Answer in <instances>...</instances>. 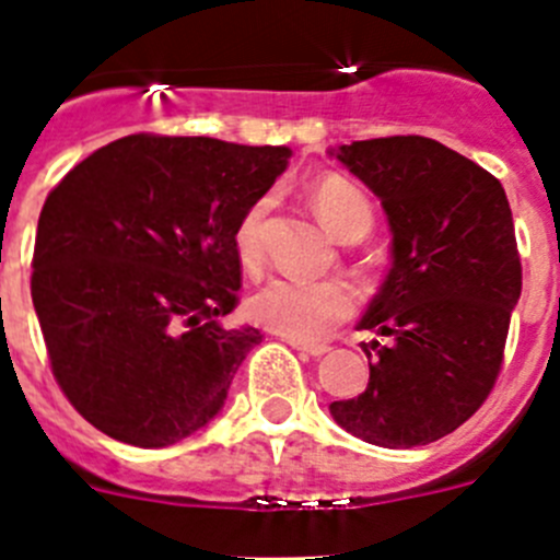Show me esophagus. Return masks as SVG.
<instances>
[{"label": "esophagus", "instance_id": "34e87169", "mask_svg": "<svg viewBox=\"0 0 560 560\" xmlns=\"http://www.w3.org/2000/svg\"><path fill=\"white\" fill-rule=\"evenodd\" d=\"M294 345V350H300V355H305V359H319V355L328 353V345H303V341H291Z\"/></svg>", "mask_w": 560, "mask_h": 560}]
</instances>
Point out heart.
<instances>
[{"label":"heart","mask_w":560,"mask_h":560,"mask_svg":"<svg viewBox=\"0 0 560 560\" xmlns=\"http://www.w3.org/2000/svg\"><path fill=\"white\" fill-rule=\"evenodd\" d=\"M316 215L341 244H359L373 230V205L353 182L323 176L311 185ZM269 199H257L235 226V255L244 269H257L264 260V221ZM249 316L264 328L277 330L303 345L323 341L355 308L353 291L336 280H300L277 275L249 296Z\"/></svg>","instance_id":"b5f03b06"}]
</instances>
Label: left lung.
I'll list each match as a JSON object with an SVG mask.
<instances>
[{
    "mask_svg": "<svg viewBox=\"0 0 560 560\" xmlns=\"http://www.w3.org/2000/svg\"><path fill=\"white\" fill-rule=\"evenodd\" d=\"M330 156L378 196L393 232L389 271L359 323L389 341H370L368 389L330 415L373 446H427L482 407L502 368L522 294L511 205L491 173L429 137Z\"/></svg>",
    "mask_w": 560,
    "mask_h": 560,
    "instance_id": "8db88e82",
    "label": "left lung"
}]
</instances>
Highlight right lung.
<instances>
[{
  "mask_svg": "<svg viewBox=\"0 0 560 560\" xmlns=\"http://www.w3.org/2000/svg\"><path fill=\"white\" fill-rule=\"evenodd\" d=\"M291 148L131 133L47 196L30 294L69 404L108 438L165 448L224 409L257 328L221 325L241 289L235 226Z\"/></svg>",
  "mask_w": 560,
  "mask_h": 560,
  "instance_id": "1",
  "label": "right lung"
}]
</instances>
